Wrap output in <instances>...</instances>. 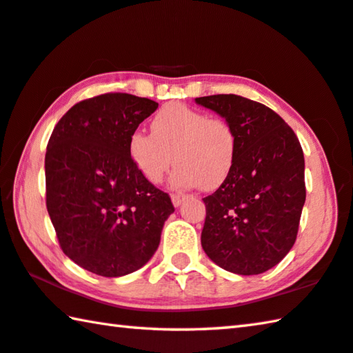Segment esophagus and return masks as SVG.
<instances>
[{
  "label": "esophagus",
  "instance_id": "1",
  "mask_svg": "<svg viewBox=\"0 0 353 353\" xmlns=\"http://www.w3.org/2000/svg\"><path fill=\"white\" fill-rule=\"evenodd\" d=\"M183 199H185L183 194H171V201H172V205H174V207L181 205Z\"/></svg>",
  "mask_w": 353,
  "mask_h": 353
}]
</instances>
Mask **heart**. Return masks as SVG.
Listing matches in <instances>:
<instances>
[{"label": "heart", "mask_w": 353, "mask_h": 353, "mask_svg": "<svg viewBox=\"0 0 353 353\" xmlns=\"http://www.w3.org/2000/svg\"><path fill=\"white\" fill-rule=\"evenodd\" d=\"M152 134L135 130L128 151L137 171L151 183L163 181L172 165L171 182L177 188L214 190L234 166L236 137L223 119L210 118L182 103L163 105L151 123Z\"/></svg>", "instance_id": "1"}]
</instances>
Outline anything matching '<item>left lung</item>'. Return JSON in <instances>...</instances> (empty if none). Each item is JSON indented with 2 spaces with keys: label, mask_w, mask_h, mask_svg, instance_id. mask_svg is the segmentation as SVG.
<instances>
[{
  "label": "left lung",
  "mask_w": 353,
  "mask_h": 353,
  "mask_svg": "<svg viewBox=\"0 0 353 353\" xmlns=\"http://www.w3.org/2000/svg\"><path fill=\"white\" fill-rule=\"evenodd\" d=\"M196 103L234 129L229 177L204 198L202 249L223 270L255 276L282 261L296 241L305 204V160L297 137L270 107L238 94Z\"/></svg>",
  "instance_id": "left-lung-1"
}]
</instances>
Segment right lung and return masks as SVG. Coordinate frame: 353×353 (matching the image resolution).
Here are the masks:
<instances>
[{"instance_id":"right-lung-1","label":"right lung","mask_w":353,"mask_h":353,"mask_svg":"<svg viewBox=\"0 0 353 353\" xmlns=\"http://www.w3.org/2000/svg\"><path fill=\"white\" fill-rule=\"evenodd\" d=\"M157 107L129 93L99 94L71 107L48 141L46 208L59 244L98 276L121 277L146 265L174 212L128 151L130 134Z\"/></svg>"}]
</instances>
